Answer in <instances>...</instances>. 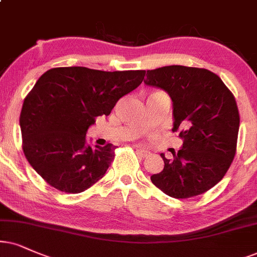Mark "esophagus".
Here are the masks:
<instances>
[{
	"mask_svg": "<svg viewBox=\"0 0 257 257\" xmlns=\"http://www.w3.org/2000/svg\"><path fill=\"white\" fill-rule=\"evenodd\" d=\"M136 152H138V154L141 158H148V157H151V155H152V153L147 151V149H138Z\"/></svg>",
	"mask_w": 257,
	"mask_h": 257,
	"instance_id": "obj_1",
	"label": "esophagus"
}]
</instances>
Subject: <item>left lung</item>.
Segmentation results:
<instances>
[{
    "mask_svg": "<svg viewBox=\"0 0 257 257\" xmlns=\"http://www.w3.org/2000/svg\"><path fill=\"white\" fill-rule=\"evenodd\" d=\"M145 84L160 87L173 102V132L183 147L166 159L152 183L167 196L185 199L218 184L235 158L239 113L222 79L205 69L181 65L147 71Z\"/></svg>",
    "mask_w": 257,
    "mask_h": 257,
    "instance_id": "left-lung-1",
    "label": "left lung"
}]
</instances>
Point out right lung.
<instances>
[{
    "mask_svg": "<svg viewBox=\"0 0 257 257\" xmlns=\"http://www.w3.org/2000/svg\"><path fill=\"white\" fill-rule=\"evenodd\" d=\"M144 70L56 67L39 78L20 115L22 149L37 173L61 192L80 193L105 174L115 146L91 147L86 132L142 83Z\"/></svg>",
    "mask_w": 257,
    "mask_h": 257,
    "instance_id": "add662e5",
    "label": "right lung"
}]
</instances>
